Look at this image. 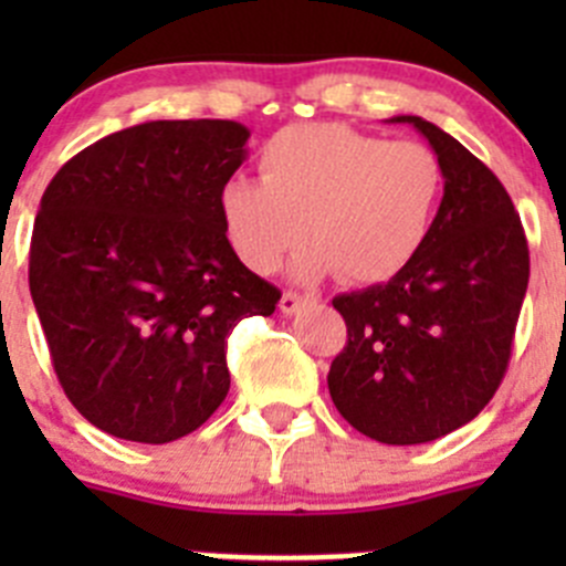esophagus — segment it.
Instances as JSON below:
<instances>
[{
	"instance_id": "obj_1",
	"label": "esophagus",
	"mask_w": 566,
	"mask_h": 566,
	"mask_svg": "<svg viewBox=\"0 0 566 566\" xmlns=\"http://www.w3.org/2000/svg\"><path fill=\"white\" fill-rule=\"evenodd\" d=\"M310 295H301L295 293V290H287V293L282 295V301H279V310L284 312V315H295V312L301 310L304 304H310Z\"/></svg>"
}]
</instances>
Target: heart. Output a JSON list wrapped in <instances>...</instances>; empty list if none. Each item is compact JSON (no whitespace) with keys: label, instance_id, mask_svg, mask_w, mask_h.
<instances>
[{"label":"heart","instance_id":"obj_1","mask_svg":"<svg viewBox=\"0 0 566 566\" xmlns=\"http://www.w3.org/2000/svg\"><path fill=\"white\" fill-rule=\"evenodd\" d=\"M443 167L419 142H389L339 123L279 130L260 150V180L221 186L224 230L251 271L271 273L304 235V276L378 284L402 273L430 238Z\"/></svg>","mask_w":566,"mask_h":566}]
</instances>
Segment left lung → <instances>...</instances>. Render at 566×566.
<instances>
[{
	"instance_id": "1",
	"label": "left lung",
	"mask_w": 566,
	"mask_h": 566,
	"mask_svg": "<svg viewBox=\"0 0 566 566\" xmlns=\"http://www.w3.org/2000/svg\"><path fill=\"white\" fill-rule=\"evenodd\" d=\"M410 123L443 167L424 249L386 284L336 295L347 345L328 391L347 424L391 447L436 441L476 419L504 380L528 287V243L501 180L454 136Z\"/></svg>"
}]
</instances>
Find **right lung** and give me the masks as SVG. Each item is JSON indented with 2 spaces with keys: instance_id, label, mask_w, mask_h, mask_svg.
<instances>
[{
  "instance_id": "add662e5",
  "label": "right lung",
  "mask_w": 566,
  "mask_h": 566,
  "mask_svg": "<svg viewBox=\"0 0 566 566\" xmlns=\"http://www.w3.org/2000/svg\"><path fill=\"white\" fill-rule=\"evenodd\" d=\"M232 119H156L71 158L40 199L30 293L73 408L114 438L169 443L230 391L227 336L279 293L227 241Z\"/></svg>"
}]
</instances>
